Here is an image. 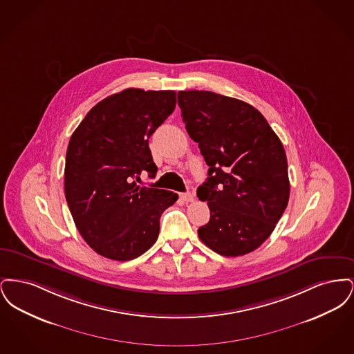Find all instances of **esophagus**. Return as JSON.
I'll return each mask as SVG.
<instances>
[{
    "label": "esophagus",
    "instance_id": "esophagus-1",
    "mask_svg": "<svg viewBox=\"0 0 354 354\" xmlns=\"http://www.w3.org/2000/svg\"><path fill=\"white\" fill-rule=\"evenodd\" d=\"M180 199L183 202H194V195L191 192H185V194H180Z\"/></svg>",
    "mask_w": 354,
    "mask_h": 354
}]
</instances>
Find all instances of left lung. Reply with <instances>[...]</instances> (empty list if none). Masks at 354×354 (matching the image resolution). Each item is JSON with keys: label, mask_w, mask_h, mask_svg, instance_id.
Here are the masks:
<instances>
[{"label": "left lung", "mask_w": 354, "mask_h": 354, "mask_svg": "<svg viewBox=\"0 0 354 354\" xmlns=\"http://www.w3.org/2000/svg\"><path fill=\"white\" fill-rule=\"evenodd\" d=\"M178 104L209 167L196 195L208 203L211 218L198 235L227 257L252 252L273 232L289 201L281 140L259 110L240 100L188 90L178 93Z\"/></svg>", "instance_id": "8db88e82"}]
</instances>
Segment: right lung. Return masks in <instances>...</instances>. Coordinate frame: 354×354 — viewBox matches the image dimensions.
I'll use <instances>...</instances> for the list:
<instances>
[{
  "label": "right lung",
  "instance_id": "obj_1",
  "mask_svg": "<svg viewBox=\"0 0 354 354\" xmlns=\"http://www.w3.org/2000/svg\"><path fill=\"white\" fill-rule=\"evenodd\" d=\"M176 93L126 88L97 103L68 142L65 196L84 241L101 256L127 261L150 250L159 219L178 194L136 185L153 178L149 139L172 114Z\"/></svg>",
  "mask_w": 354,
  "mask_h": 354
}]
</instances>
